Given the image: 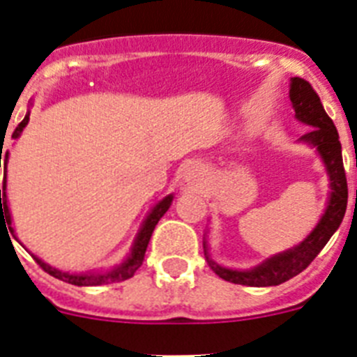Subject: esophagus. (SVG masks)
I'll return each instance as SVG.
<instances>
[{
  "instance_id": "obj_1",
  "label": "esophagus",
  "mask_w": 357,
  "mask_h": 357,
  "mask_svg": "<svg viewBox=\"0 0 357 357\" xmlns=\"http://www.w3.org/2000/svg\"><path fill=\"white\" fill-rule=\"evenodd\" d=\"M185 181L191 182V184H195V182H198V181H200V172H198L197 168L188 169V173H185Z\"/></svg>"
}]
</instances>
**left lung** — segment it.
<instances>
[{"label":"left lung","instance_id":"obj_1","mask_svg":"<svg viewBox=\"0 0 357 357\" xmlns=\"http://www.w3.org/2000/svg\"><path fill=\"white\" fill-rule=\"evenodd\" d=\"M289 100H291L293 110H295V118L307 127H313L311 130L305 132L298 141L313 146L318 151L324 166H326L331 188L329 200H327V207L318 220L317 227L305 236L304 241H301L289 250L268 257L250 270H232V268L220 266L218 263H214L211 259L209 245L204 239V252H206V259L211 270L218 277H222L223 280H229L234 284L264 288V286H279L286 280L293 279L295 275L304 272L305 268L311 264V261L320 254L331 236L342 225V220L345 216L349 189H347V176L345 169H343L338 130L334 127L333 119L324 110L318 94L304 78H291V82H289Z\"/></svg>","mask_w":357,"mask_h":357}]
</instances>
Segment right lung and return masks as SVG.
Returning a JSON list of instances; mask_svg holds the SVG:
<instances>
[{"mask_svg":"<svg viewBox=\"0 0 357 357\" xmlns=\"http://www.w3.org/2000/svg\"><path fill=\"white\" fill-rule=\"evenodd\" d=\"M31 105V103H30ZM28 121H30V110L26 112L24 119L17 125V128L14 130L12 137L17 139L23 128L26 127ZM3 153V150L0 151ZM0 166H3V188L0 189V225L5 223V227L8 225V230H10V234H14V229H12V218H10V209H8V202H6V166H8V151H5L3 155H0ZM173 202V195H168V197H164L162 200H159L155 206L151 207V211L148 213V216L144 218L143 225H141L139 232L135 236L134 245L130 248V254L125 257L121 264L118 266L110 268V270H103V272H87V273H69V272H62V270H56V268L50 266L48 263H44L43 259H39L37 255H33V259L37 261L40 268H43L44 272L53 275L55 279H61L68 284H75V286H100V284H110V282H121V280H127L130 277H134V273L137 272V268L143 264L144 261V252H146L148 241L151 238V232L155 229V225L159 223L160 218L166 214V211L169 209Z\"/></svg>","mask_w":357,"mask_h":357,"instance_id":"add662e5","label":"right lung"}]
</instances>
